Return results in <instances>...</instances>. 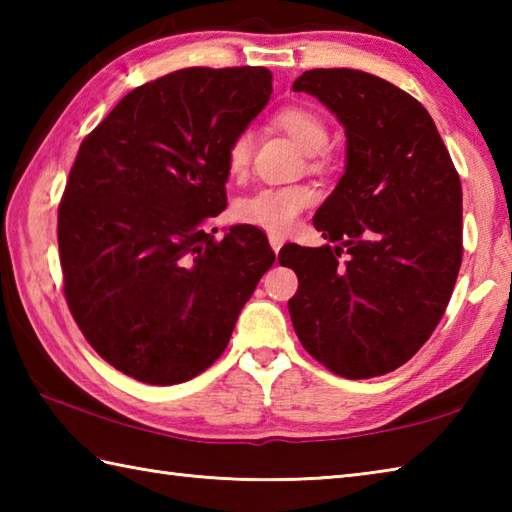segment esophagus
<instances>
[{
	"instance_id": "esophagus-1",
	"label": "esophagus",
	"mask_w": 512,
	"mask_h": 512,
	"mask_svg": "<svg viewBox=\"0 0 512 512\" xmlns=\"http://www.w3.org/2000/svg\"><path fill=\"white\" fill-rule=\"evenodd\" d=\"M268 242H270V246H273L275 253H279V248L284 246V237H281V235H275V233H270V235H268Z\"/></svg>"
}]
</instances>
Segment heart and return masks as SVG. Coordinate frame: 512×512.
Returning <instances> with one entry per match:
<instances>
[{"mask_svg":"<svg viewBox=\"0 0 512 512\" xmlns=\"http://www.w3.org/2000/svg\"><path fill=\"white\" fill-rule=\"evenodd\" d=\"M273 123L281 132H286L295 143L317 154L325 149L330 140L328 125L319 112L310 110L306 105H288L273 116ZM255 138L250 129L237 132L226 147V169L231 176H244L253 160ZM314 202V191L303 184H290V187H264L255 193L246 195L235 206V217L239 222L262 226L270 233H286L297 222V217Z\"/></svg>","mask_w":512,"mask_h":512,"instance_id":"heart-1","label":"heart"}]
</instances>
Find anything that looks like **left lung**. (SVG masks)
I'll return each instance as SVG.
<instances>
[{
  "mask_svg": "<svg viewBox=\"0 0 512 512\" xmlns=\"http://www.w3.org/2000/svg\"><path fill=\"white\" fill-rule=\"evenodd\" d=\"M292 90L336 114L347 147L345 173L312 220L336 246L279 250L299 277L290 319L330 372L383 376L427 343L449 306L462 264L460 176L429 112L380 76L319 68Z\"/></svg>",
  "mask_w": 512,
  "mask_h": 512,
  "instance_id": "1",
  "label": "left lung"
}]
</instances>
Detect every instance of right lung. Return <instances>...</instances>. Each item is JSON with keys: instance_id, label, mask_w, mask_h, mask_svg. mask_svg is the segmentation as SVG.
Returning <instances> with one entry per match:
<instances>
[{"instance_id": "right-lung-1", "label": "right lung", "mask_w": 512, "mask_h": 512, "mask_svg": "<svg viewBox=\"0 0 512 512\" xmlns=\"http://www.w3.org/2000/svg\"><path fill=\"white\" fill-rule=\"evenodd\" d=\"M273 94L266 68H187L129 92L83 140L59 204L72 317L118 372L178 385L226 350L273 266L250 224L222 239L226 147Z\"/></svg>"}]
</instances>
